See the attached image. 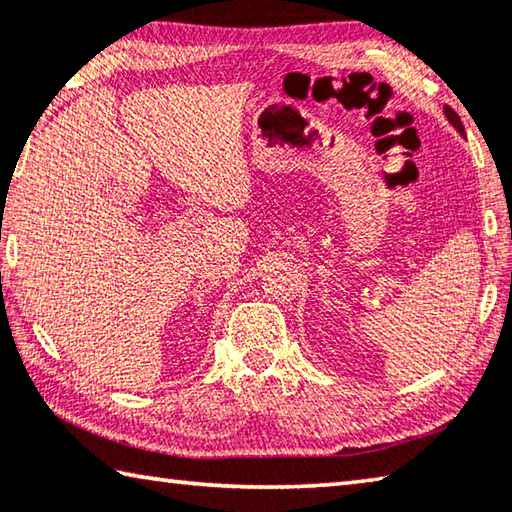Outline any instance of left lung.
I'll use <instances>...</instances> for the list:
<instances>
[{"instance_id":"1","label":"left lung","mask_w":512,"mask_h":512,"mask_svg":"<svg viewBox=\"0 0 512 512\" xmlns=\"http://www.w3.org/2000/svg\"><path fill=\"white\" fill-rule=\"evenodd\" d=\"M445 116H448V120H450V123L454 125V127H457V132L463 136V134H466V132H463V125H461V118H459V114H457V111H454L452 107H448V105H445Z\"/></svg>"}]
</instances>
